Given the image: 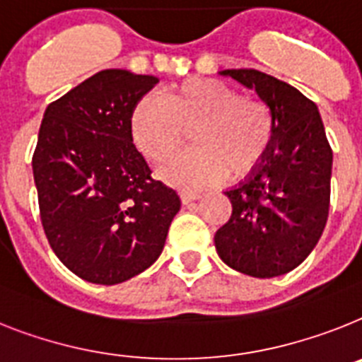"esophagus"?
Returning <instances> with one entry per match:
<instances>
[{
  "label": "esophagus",
  "instance_id": "1",
  "mask_svg": "<svg viewBox=\"0 0 362 362\" xmlns=\"http://www.w3.org/2000/svg\"><path fill=\"white\" fill-rule=\"evenodd\" d=\"M200 199L199 191H191V189H184L182 191V200H184V204H189V202H195V200Z\"/></svg>",
  "mask_w": 362,
  "mask_h": 362
}]
</instances>
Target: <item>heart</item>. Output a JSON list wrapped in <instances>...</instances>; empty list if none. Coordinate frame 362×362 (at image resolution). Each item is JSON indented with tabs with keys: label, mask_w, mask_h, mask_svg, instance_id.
<instances>
[{
	"label": "heart",
	"mask_w": 362,
	"mask_h": 362,
	"mask_svg": "<svg viewBox=\"0 0 362 362\" xmlns=\"http://www.w3.org/2000/svg\"><path fill=\"white\" fill-rule=\"evenodd\" d=\"M191 130L195 148L165 175L200 187L224 173L238 178L252 171L274 139V115L265 101L211 78H189L162 95L145 97L130 115L136 147L158 165L171 162Z\"/></svg>",
	"instance_id": "heart-1"
}]
</instances>
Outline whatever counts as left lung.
I'll return each mask as SVG.
<instances>
[{"label":"left lung","instance_id":"obj_1","mask_svg":"<svg viewBox=\"0 0 362 362\" xmlns=\"http://www.w3.org/2000/svg\"><path fill=\"white\" fill-rule=\"evenodd\" d=\"M256 90L274 115V139L250 175L224 195L232 215L215 233L218 257L254 278L291 272L317 247L327 214L333 153L317 105L257 69H224Z\"/></svg>","mask_w":362,"mask_h":362}]
</instances>
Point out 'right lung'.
<instances>
[{
    "instance_id": "obj_1",
    "label": "right lung",
    "mask_w": 362,
    "mask_h": 362,
    "mask_svg": "<svg viewBox=\"0 0 362 362\" xmlns=\"http://www.w3.org/2000/svg\"><path fill=\"white\" fill-rule=\"evenodd\" d=\"M156 83L103 69L45 108L33 154L42 226L57 257L90 284H121L148 269L180 209L130 132V115Z\"/></svg>"
}]
</instances>
